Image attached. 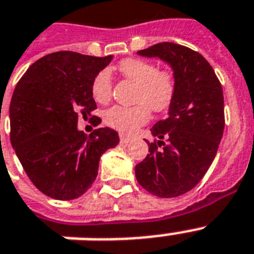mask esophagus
<instances>
[{"instance_id":"34e87169","label":"esophagus","mask_w":254,"mask_h":254,"mask_svg":"<svg viewBox=\"0 0 254 254\" xmlns=\"http://www.w3.org/2000/svg\"><path fill=\"white\" fill-rule=\"evenodd\" d=\"M131 141L130 137H127V135H120V142L121 143H129Z\"/></svg>"}]
</instances>
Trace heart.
I'll use <instances>...</instances> for the list:
<instances>
[{
  "label": "heart",
  "instance_id": "b5f03b06",
  "mask_svg": "<svg viewBox=\"0 0 254 254\" xmlns=\"http://www.w3.org/2000/svg\"><path fill=\"white\" fill-rule=\"evenodd\" d=\"M119 71L127 80L137 84L133 107H115L104 112L105 125L123 134L130 135L150 119V110L163 112L173 103L175 80L167 71H158L150 62L141 59H125L119 64ZM112 76L108 69L96 73L91 84L92 97L97 103H107L111 97Z\"/></svg>",
  "mask_w": 254,
  "mask_h": 254
}]
</instances>
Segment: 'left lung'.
<instances>
[{
	"label": "left lung",
	"mask_w": 254,
	"mask_h": 254,
	"mask_svg": "<svg viewBox=\"0 0 254 254\" xmlns=\"http://www.w3.org/2000/svg\"><path fill=\"white\" fill-rule=\"evenodd\" d=\"M137 54L171 67L175 96L167 119L150 129L158 139H145L150 153L135 166V178L155 196H179L201 181L216 155L224 131L223 88L208 62L186 46L163 42Z\"/></svg>",
	"instance_id": "8db88e82"
}]
</instances>
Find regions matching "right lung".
<instances>
[{"label": "right lung", "instance_id": "right-lung-1", "mask_svg": "<svg viewBox=\"0 0 254 254\" xmlns=\"http://www.w3.org/2000/svg\"><path fill=\"white\" fill-rule=\"evenodd\" d=\"M112 58L49 54L30 65L14 89L11 146L30 181L53 199L72 200L87 192L97 177L100 157L120 142L111 127L89 135L77 129L79 116L91 117L97 108L92 80Z\"/></svg>", "mask_w": 254, "mask_h": 254}]
</instances>
